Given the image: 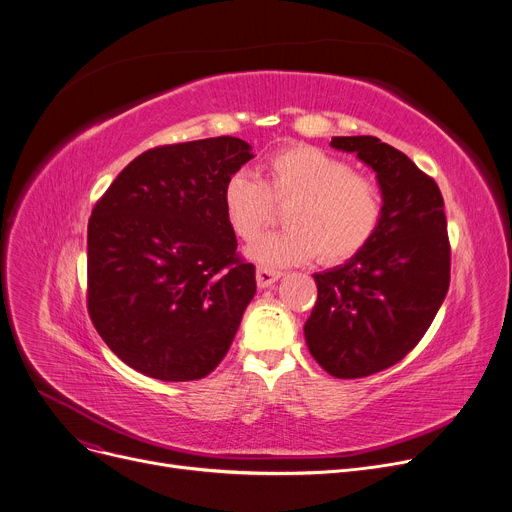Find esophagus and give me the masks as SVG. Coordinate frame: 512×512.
Returning a JSON list of instances; mask_svg holds the SVG:
<instances>
[{
  "label": "esophagus",
  "instance_id": "obj_1",
  "mask_svg": "<svg viewBox=\"0 0 512 512\" xmlns=\"http://www.w3.org/2000/svg\"><path fill=\"white\" fill-rule=\"evenodd\" d=\"M280 277H282L280 269H271V267H263V265L257 267V286L259 288L273 286L277 280H280Z\"/></svg>",
  "mask_w": 512,
  "mask_h": 512
}]
</instances>
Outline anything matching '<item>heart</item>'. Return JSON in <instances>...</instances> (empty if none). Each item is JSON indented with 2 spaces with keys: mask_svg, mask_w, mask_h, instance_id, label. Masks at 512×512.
I'll return each mask as SVG.
<instances>
[{
  "mask_svg": "<svg viewBox=\"0 0 512 512\" xmlns=\"http://www.w3.org/2000/svg\"><path fill=\"white\" fill-rule=\"evenodd\" d=\"M261 171L263 181L245 169L235 171L222 188L226 220L243 241H255L271 224L273 201L288 204V226L247 251L259 265H296L316 255L324 263H341L378 235L386 210L382 185L347 161L296 145L269 155Z\"/></svg>",
  "mask_w": 512,
  "mask_h": 512,
  "instance_id": "b5f03b06",
  "label": "heart"
}]
</instances>
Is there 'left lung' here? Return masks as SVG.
<instances>
[{
	"label": "left lung",
	"instance_id": "1",
	"mask_svg": "<svg viewBox=\"0 0 512 512\" xmlns=\"http://www.w3.org/2000/svg\"><path fill=\"white\" fill-rule=\"evenodd\" d=\"M378 173L386 198L378 235L341 267L314 273L304 324L312 357L341 380L367 378L404 359L447 296L451 245L443 196L431 175L376 136H335Z\"/></svg>",
	"mask_w": 512,
	"mask_h": 512
}]
</instances>
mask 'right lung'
<instances>
[{"instance_id":"add662e5","label":"right lung","mask_w":512,"mask_h":512,"mask_svg":"<svg viewBox=\"0 0 512 512\" xmlns=\"http://www.w3.org/2000/svg\"><path fill=\"white\" fill-rule=\"evenodd\" d=\"M235 136L163 145L130 161L87 224V312L132 369L163 382L206 378L255 296L222 208L251 159Z\"/></svg>"}]
</instances>
